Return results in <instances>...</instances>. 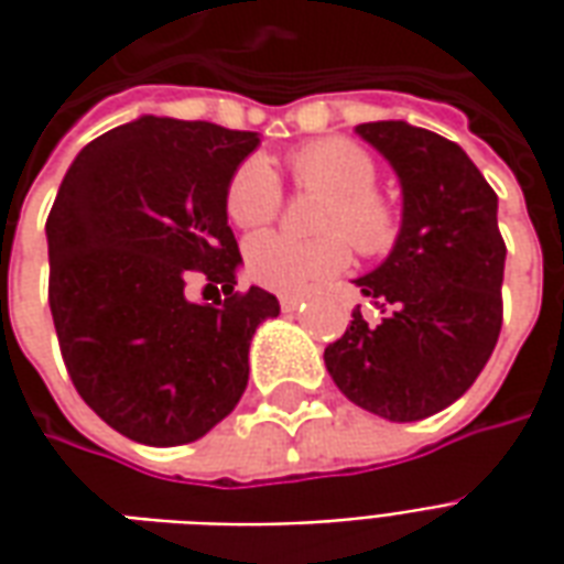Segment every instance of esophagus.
I'll return each instance as SVG.
<instances>
[{"label":"esophagus","instance_id":"1","mask_svg":"<svg viewBox=\"0 0 564 564\" xmlns=\"http://www.w3.org/2000/svg\"><path fill=\"white\" fill-rule=\"evenodd\" d=\"M302 302H305V295H299V293L281 295V307H283V311H295V307L302 305Z\"/></svg>","mask_w":564,"mask_h":564}]
</instances>
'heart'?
Returning <instances> with one entry per match:
<instances>
[{"label": "heart", "mask_w": 564, "mask_h": 564, "mask_svg": "<svg viewBox=\"0 0 564 564\" xmlns=\"http://www.w3.org/2000/svg\"><path fill=\"white\" fill-rule=\"evenodd\" d=\"M295 189L326 196L314 217V238L262 232L245 245L250 281L278 293H293L307 283L347 269L350 246L359 257H387L399 241V210L378 193V162L354 141L329 139L290 153ZM226 217L238 229L269 226L283 205L281 177L262 156H247L226 184Z\"/></svg>", "instance_id": "b5f03b06"}]
</instances>
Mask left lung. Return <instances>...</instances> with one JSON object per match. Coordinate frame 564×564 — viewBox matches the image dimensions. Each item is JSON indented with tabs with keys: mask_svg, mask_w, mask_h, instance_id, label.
I'll list each match as a JSON object with an SVG mask.
<instances>
[{
	"mask_svg": "<svg viewBox=\"0 0 564 564\" xmlns=\"http://www.w3.org/2000/svg\"><path fill=\"white\" fill-rule=\"evenodd\" d=\"M356 132L402 181V232L387 262L356 281L387 317L375 326L356 307L323 359L350 402L414 423L456 402L496 350L508 253L498 196L456 141L402 120Z\"/></svg>",
	"mask_w": 564,
	"mask_h": 564,
	"instance_id": "8db88e82",
	"label": "left lung"
}]
</instances>
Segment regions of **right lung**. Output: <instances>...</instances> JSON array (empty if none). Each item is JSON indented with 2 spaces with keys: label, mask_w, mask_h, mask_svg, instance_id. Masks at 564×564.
<instances>
[{
  "label": "right lung",
  "mask_w": 564,
  "mask_h": 564,
  "mask_svg": "<svg viewBox=\"0 0 564 564\" xmlns=\"http://www.w3.org/2000/svg\"><path fill=\"white\" fill-rule=\"evenodd\" d=\"M257 144V132L141 117L80 150L56 193L47 302L59 354L80 399L139 444H189L232 414L250 338L281 314L265 290H232L241 253L223 196ZM189 273L227 295L189 303Z\"/></svg>",
  "instance_id": "right-lung-1"
}]
</instances>
